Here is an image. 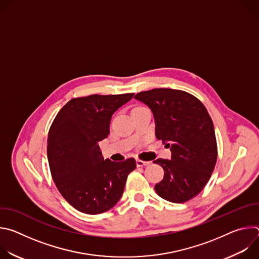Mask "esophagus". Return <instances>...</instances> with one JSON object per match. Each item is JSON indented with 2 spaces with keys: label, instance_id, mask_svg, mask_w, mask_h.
<instances>
[{
  "label": "esophagus",
  "instance_id": "esophagus-1",
  "mask_svg": "<svg viewBox=\"0 0 259 259\" xmlns=\"http://www.w3.org/2000/svg\"><path fill=\"white\" fill-rule=\"evenodd\" d=\"M150 164H151L150 161H142V160H139V159L136 160L137 167H143V166H147V165H150Z\"/></svg>",
  "mask_w": 259,
  "mask_h": 259
}]
</instances>
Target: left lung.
I'll list each match as a JSON object with an SVG mask.
<instances>
[{"label": "left lung", "instance_id": "8db88e82", "mask_svg": "<svg viewBox=\"0 0 259 259\" xmlns=\"http://www.w3.org/2000/svg\"><path fill=\"white\" fill-rule=\"evenodd\" d=\"M135 99L149 106L155 118L156 137L170 147L171 160L157 159L164 178L157 194L172 203L196 197L209 181L217 160L213 122L204 104L181 90L159 88L139 92Z\"/></svg>", "mask_w": 259, "mask_h": 259}]
</instances>
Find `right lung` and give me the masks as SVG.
Segmentation results:
<instances>
[{
	"label": "right lung",
	"instance_id": "obj_1",
	"mask_svg": "<svg viewBox=\"0 0 259 259\" xmlns=\"http://www.w3.org/2000/svg\"><path fill=\"white\" fill-rule=\"evenodd\" d=\"M134 93L72 98L55 117L48 134L50 171L62 197L77 210L100 214L121 199L128 174L136 168L129 158L104 160L98 142L109 133L112 116Z\"/></svg>",
	"mask_w": 259,
	"mask_h": 259
}]
</instances>
